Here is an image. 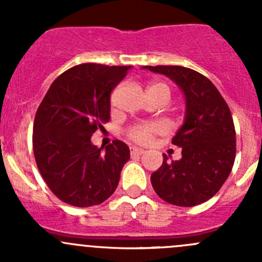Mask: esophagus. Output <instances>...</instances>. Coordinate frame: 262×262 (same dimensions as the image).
Segmentation results:
<instances>
[{
	"label": "esophagus",
	"instance_id": "1",
	"mask_svg": "<svg viewBox=\"0 0 262 262\" xmlns=\"http://www.w3.org/2000/svg\"><path fill=\"white\" fill-rule=\"evenodd\" d=\"M144 153V149L138 147H130V155L132 156H141Z\"/></svg>",
	"mask_w": 262,
	"mask_h": 262
}]
</instances>
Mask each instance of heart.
<instances>
[{
  "label": "heart",
  "instance_id": "obj_1",
  "mask_svg": "<svg viewBox=\"0 0 262 262\" xmlns=\"http://www.w3.org/2000/svg\"><path fill=\"white\" fill-rule=\"evenodd\" d=\"M147 92H161L170 99V89L165 83L153 82L148 86ZM161 133V126L158 124H136L126 130L129 138L139 144H147L152 141L156 134Z\"/></svg>",
  "mask_w": 262,
  "mask_h": 262
}]
</instances>
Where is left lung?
<instances>
[{
	"mask_svg": "<svg viewBox=\"0 0 262 262\" xmlns=\"http://www.w3.org/2000/svg\"><path fill=\"white\" fill-rule=\"evenodd\" d=\"M180 86L186 115L172 138L181 147V160L168 161L150 176L156 194L178 207H195L219 191L236 157V130L226 100L209 78L181 66H146Z\"/></svg>",
	"mask_w": 262,
	"mask_h": 262,
	"instance_id": "1",
	"label": "left lung"
}]
</instances>
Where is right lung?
I'll return each mask as SVG.
<instances>
[{
	"mask_svg": "<svg viewBox=\"0 0 262 262\" xmlns=\"http://www.w3.org/2000/svg\"><path fill=\"white\" fill-rule=\"evenodd\" d=\"M128 70L130 66H75L55 78L36 110V166L50 191L67 204H101L118 186L129 147L115 139L102 150L91 136L110 120V94Z\"/></svg>",
	"mask_w": 262,
	"mask_h": 262,
	"instance_id": "1",
	"label": "right lung"
}]
</instances>
